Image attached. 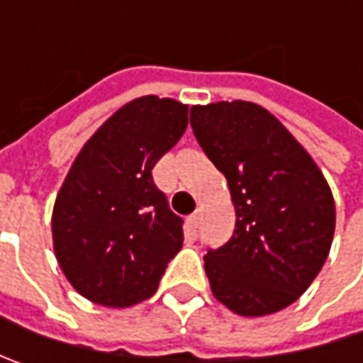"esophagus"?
<instances>
[{"mask_svg":"<svg viewBox=\"0 0 363 363\" xmlns=\"http://www.w3.org/2000/svg\"><path fill=\"white\" fill-rule=\"evenodd\" d=\"M200 220H202V214H200V212H194V214L188 218V224L196 230V228L200 226Z\"/></svg>","mask_w":363,"mask_h":363,"instance_id":"1","label":"esophagus"}]
</instances>
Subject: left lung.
Listing matches in <instances>:
<instances>
[{"label": "left lung", "instance_id": "left-lung-1", "mask_svg": "<svg viewBox=\"0 0 363 363\" xmlns=\"http://www.w3.org/2000/svg\"><path fill=\"white\" fill-rule=\"evenodd\" d=\"M189 125L224 174L236 210L230 240L203 257L212 293L244 317L277 313L319 274L335 203L311 155L262 106H191Z\"/></svg>", "mask_w": 363, "mask_h": 363}]
</instances>
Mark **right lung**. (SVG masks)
Returning <instances> with one entry per match:
<instances>
[{"mask_svg": "<svg viewBox=\"0 0 363 363\" xmlns=\"http://www.w3.org/2000/svg\"><path fill=\"white\" fill-rule=\"evenodd\" d=\"M188 106L141 96L119 108L82 147L52 214L58 264L82 297L129 307L151 297L184 242L151 169L182 139Z\"/></svg>", "mask_w": 363, "mask_h": 363, "instance_id": "right-lung-1", "label": "right lung"}]
</instances>
